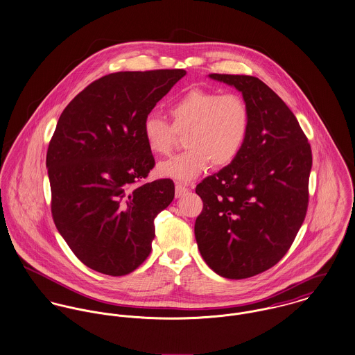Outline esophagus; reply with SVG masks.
I'll list each match as a JSON object with an SVG mask.
<instances>
[{"instance_id": "obj_1", "label": "esophagus", "mask_w": 355, "mask_h": 355, "mask_svg": "<svg viewBox=\"0 0 355 355\" xmlns=\"http://www.w3.org/2000/svg\"><path fill=\"white\" fill-rule=\"evenodd\" d=\"M175 190H176V198H180L184 193H189V187L186 184H183V183H176L175 184Z\"/></svg>"}]
</instances>
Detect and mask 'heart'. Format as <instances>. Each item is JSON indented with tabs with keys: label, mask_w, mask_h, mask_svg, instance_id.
Here are the masks:
<instances>
[{
	"label": "heart",
	"mask_w": 355,
	"mask_h": 355,
	"mask_svg": "<svg viewBox=\"0 0 355 355\" xmlns=\"http://www.w3.org/2000/svg\"><path fill=\"white\" fill-rule=\"evenodd\" d=\"M168 115L171 123L157 115H148L142 123V135L155 156H168L178 135H184L187 150L157 166L162 176L182 182L193 180L209 164L223 168L234 162L251 126L250 105L243 97L200 88L176 98Z\"/></svg>",
	"instance_id": "heart-1"
}]
</instances>
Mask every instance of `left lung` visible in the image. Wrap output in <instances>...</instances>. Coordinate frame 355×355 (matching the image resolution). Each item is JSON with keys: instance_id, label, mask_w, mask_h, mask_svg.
<instances>
[{"instance_id": "left-lung-1", "label": "left lung", "mask_w": 355, "mask_h": 355, "mask_svg": "<svg viewBox=\"0 0 355 355\" xmlns=\"http://www.w3.org/2000/svg\"><path fill=\"white\" fill-rule=\"evenodd\" d=\"M209 77L243 94L251 126L237 159L196 186L203 209L195 239L214 272L244 279L289 251L308 210L312 150L291 108L263 81L240 74Z\"/></svg>"}]
</instances>
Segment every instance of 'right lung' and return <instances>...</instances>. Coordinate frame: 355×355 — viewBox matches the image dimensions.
<instances>
[{"label":"right lung","instance_id":"obj_1","mask_svg":"<svg viewBox=\"0 0 355 355\" xmlns=\"http://www.w3.org/2000/svg\"><path fill=\"white\" fill-rule=\"evenodd\" d=\"M184 76L183 69L111 73L60 116L46 157L53 220L73 254L101 274H130L152 251L153 221L175 184L142 182L155 166L142 123Z\"/></svg>","mask_w":355,"mask_h":355}]
</instances>
